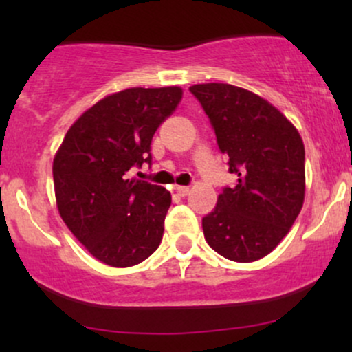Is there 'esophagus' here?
Returning a JSON list of instances; mask_svg holds the SVG:
<instances>
[{"mask_svg":"<svg viewBox=\"0 0 352 352\" xmlns=\"http://www.w3.org/2000/svg\"><path fill=\"white\" fill-rule=\"evenodd\" d=\"M175 192H177V195H179V197H185V195H188L190 188L185 187V185H177Z\"/></svg>","mask_w":352,"mask_h":352,"instance_id":"obj_1","label":"esophagus"}]
</instances>
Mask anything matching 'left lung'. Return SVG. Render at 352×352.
<instances>
[{"label": "left lung", "mask_w": 352, "mask_h": 352, "mask_svg": "<svg viewBox=\"0 0 352 352\" xmlns=\"http://www.w3.org/2000/svg\"><path fill=\"white\" fill-rule=\"evenodd\" d=\"M228 155L233 188H223L215 208L204 217L207 243L221 256L250 263L272 253L288 235L305 201V145L296 127L273 104L243 87L195 84Z\"/></svg>", "instance_id": "obj_1"}]
</instances>
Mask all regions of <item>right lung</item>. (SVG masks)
I'll return each mask as SVG.
<instances>
[{
	"mask_svg": "<svg viewBox=\"0 0 352 352\" xmlns=\"http://www.w3.org/2000/svg\"><path fill=\"white\" fill-rule=\"evenodd\" d=\"M182 96L179 86L131 87L106 96L71 125L56 152L52 179L59 215L102 263L139 265L162 241L170 193L129 180L125 173L151 164L152 137Z\"/></svg>",
	"mask_w": 352,
	"mask_h": 352,
	"instance_id": "1",
	"label": "right lung"
}]
</instances>
